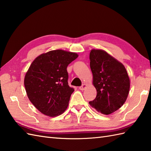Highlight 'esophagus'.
Listing matches in <instances>:
<instances>
[{"label":"esophagus","instance_id":"34e87169","mask_svg":"<svg viewBox=\"0 0 151 151\" xmlns=\"http://www.w3.org/2000/svg\"><path fill=\"white\" fill-rule=\"evenodd\" d=\"M86 87H87V84H82L81 86H80L79 89H81V90H84V89H85L86 88Z\"/></svg>","mask_w":151,"mask_h":151}]
</instances>
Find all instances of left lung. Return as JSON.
Listing matches in <instances>:
<instances>
[{
    "instance_id": "1",
    "label": "left lung",
    "mask_w": 151,
    "mask_h": 151,
    "mask_svg": "<svg viewBox=\"0 0 151 151\" xmlns=\"http://www.w3.org/2000/svg\"><path fill=\"white\" fill-rule=\"evenodd\" d=\"M89 59L97 96L89 103L102 114H110L127 100L130 89L129 75L123 64L103 50L92 49Z\"/></svg>"
}]
</instances>
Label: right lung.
<instances>
[{
	"mask_svg": "<svg viewBox=\"0 0 151 151\" xmlns=\"http://www.w3.org/2000/svg\"><path fill=\"white\" fill-rule=\"evenodd\" d=\"M78 57L75 52L51 50L37 56L24 77L27 94L41 113L56 117L63 113L74 91L68 85L67 67Z\"/></svg>",
	"mask_w": 151,
	"mask_h": 151,
	"instance_id": "obj_1",
	"label": "right lung"
}]
</instances>
